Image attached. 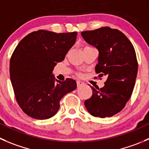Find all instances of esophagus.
I'll list each match as a JSON object with an SVG mask.
<instances>
[{
	"label": "esophagus",
	"instance_id": "1",
	"mask_svg": "<svg viewBox=\"0 0 149 149\" xmlns=\"http://www.w3.org/2000/svg\"><path fill=\"white\" fill-rule=\"evenodd\" d=\"M76 84H77L78 86H82V85L84 84V83L83 81H76Z\"/></svg>",
	"mask_w": 149,
	"mask_h": 149
}]
</instances>
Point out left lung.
Listing matches in <instances>:
<instances>
[{
  "label": "left lung",
  "mask_w": 149,
  "mask_h": 149,
  "mask_svg": "<svg viewBox=\"0 0 149 149\" xmlns=\"http://www.w3.org/2000/svg\"><path fill=\"white\" fill-rule=\"evenodd\" d=\"M86 43L99 52L95 71L99 77L107 76L105 86L92 89L84 102L91 115L109 117L125 108L133 91L138 73L135 49L124 33L108 27L81 32Z\"/></svg>",
  "instance_id": "8db88e82"
}]
</instances>
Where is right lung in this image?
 <instances>
[{
  "label": "right lung",
  "mask_w": 149,
  "mask_h": 149,
  "mask_svg": "<svg viewBox=\"0 0 149 149\" xmlns=\"http://www.w3.org/2000/svg\"><path fill=\"white\" fill-rule=\"evenodd\" d=\"M76 36V32L40 30L26 36L16 47L10 60V78L19 105L30 117H52L60 108L61 98L76 89V81L57 80L53 70L64 60Z\"/></svg>",
  "instance_id": "obj_1"
}]
</instances>
